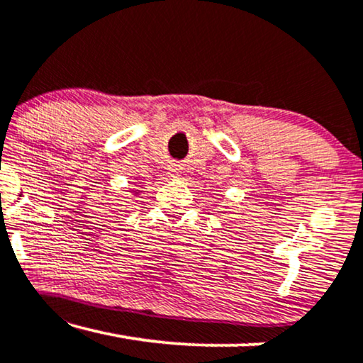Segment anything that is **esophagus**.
Masks as SVG:
<instances>
[{"instance_id":"34e87169","label":"esophagus","mask_w":363,"mask_h":363,"mask_svg":"<svg viewBox=\"0 0 363 363\" xmlns=\"http://www.w3.org/2000/svg\"><path fill=\"white\" fill-rule=\"evenodd\" d=\"M172 172H175V168H173V170H172Z\"/></svg>"}]
</instances>
